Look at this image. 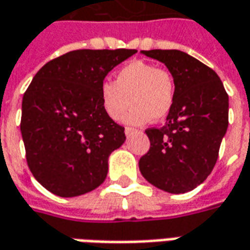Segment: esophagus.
Wrapping results in <instances>:
<instances>
[{
	"mask_svg": "<svg viewBox=\"0 0 250 250\" xmlns=\"http://www.w3.org/2000/svg\"><path fill=\"white\" fill-rule=\"evenodd\" d=\"M138 130H135V128H132V127H125V135L128 137V135H131V134H134V132H137Z\"/></svg>",
	"mask_w": 250,
	"mask_h": 250,
	"instance_id": "esophagus-1",
	"label": "esophagus"
}]
</instances>
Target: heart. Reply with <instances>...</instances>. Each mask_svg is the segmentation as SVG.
Listing matches in <instances>:
<instances>
[{"label":"heart","instance_id":"obj_1","mask_svg":"<svg viewBox=\"0 0 250 250\" xmlns=\"http://www.w3.org/2000/svg\"><path fill=\"white\" fill-rule=\"evenodd\" d=\"M103 109L113 120H119L128 107L125 122L143 125L154 118L161 120L170 112L174 103V81L170 73L146 61H132L115 77V83L100 85Z\"/></svg>","mask_w":250,"mask_h":250}]
</instances>
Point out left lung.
<instances>
[{
    "label": "left lung",
    "mask_w": 250,
    "mask_h": 250,
    "mask_svg": "<svg viewBox=\"0 0 250 250\" xmlns=\"http://www.w3.org/2000/svg\"><path fill=\"white\" fill-rule=\"evenodd\" d=\"M165 63L174 81V103L161 128L145 131L150 149L139 160L145 179L169 193L202 184L215 167L229 125V96L215 71L179 50L142 51Z\"/></svg>",
    "instance_id": "left-lung-1"
}]
</instances>
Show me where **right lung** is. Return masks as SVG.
<instances>
[{
  "label": "right lung",
  "instance_id": "right-lung-1",
  "mask_svg": "<svg viewBox=\"0 0 250 250\" xmlns=\"http://www.w3.org/2000/svg\"><path fill=\"white\" fill-rule=\"evenodd\" d=\"M137 50H76L47 62L24 93L22 141L29 170L47 191L80 196L103 184L108 157L125 141L100 101V85Z\"/></svg>",
  "mask_w": 250,
  "mask_h": 250
}]
</instances>
